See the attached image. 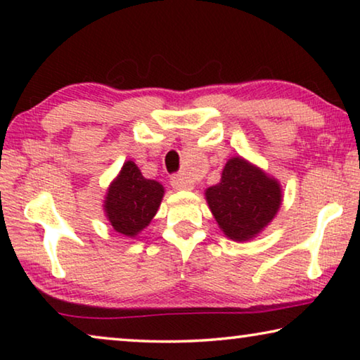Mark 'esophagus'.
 I'll list each match as a JSON object with an SVG mask.
<instances>
[{
	"label": "esophagus",
	"instance_id": "esophagus-1",
	"mask_svg": "<svg viewBox=\"0 0 360 360\" xmlns=\"http://www.w3.org/2000/svg\"><path fill=\"white\" fill-rule=\"evenodd\" d=\"M169 182H172V186L176 188V191H192V188H193L192 182L182 174L172 176V181H169Z\"/></svg>",
	"mask_w": 360,
	"mask_h": 360
}]
</instances>
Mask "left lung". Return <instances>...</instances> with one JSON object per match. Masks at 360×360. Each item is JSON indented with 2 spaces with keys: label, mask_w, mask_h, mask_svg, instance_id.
Masks as SVG:
<instances>
[{
  "label": "left lung",
  "mask_w": 360,
  "mask_h": 360,
  "mask_svg": "<svg viewBox=\"0 0 360 360\" xmlns=\"http://www.w3.org/2000/svg\"><path fill=\"white\" fill-rule=\"evenodd\" d=\"M205 195L219 227L233 241L257 236L283 202L279 182L241 157L225 163L221 182L206 188Z\"/></svg>",
  "instance_id": "left-lung-1"
}]
</instances>
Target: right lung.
<instances>
[{
    "label": "right lung",
    "instance_id": "1",
    "mask_svg": "<svg viewBox=\"0 0 360 360\" xmlns=\"http://www.w3.org/2000/svg\"><path fill=\"white\" fill-rule=\"evenodd\" d=\"M165 188L154 179H146L135 162H125L108 188L105 212L115 231L136 236L157 214Z\"/></svg>",
    "mask_w": 360,
    "mask_h": 360
}]
</instances>
